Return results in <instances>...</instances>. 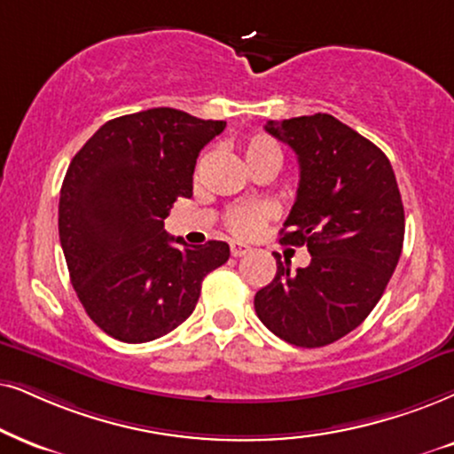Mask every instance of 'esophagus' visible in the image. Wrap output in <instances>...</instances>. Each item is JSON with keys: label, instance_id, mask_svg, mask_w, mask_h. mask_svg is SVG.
Here are the masks:
<instances>
[{"label": "esophagus", "instance_id": "1", "mask_svg": "<svg viewBox=\"0 0 454 454\" xmlns=\"http://www.w3.org/2000/svg\"><path fill=\"white\" fill-rule=\"evenodd\" d=\"M251 251V247L249 245H243V243H232L231 245V254H232V257H243V255H247Z\"/></svg>", "mask_w": 454, "mask_h": 454}]
</instances>
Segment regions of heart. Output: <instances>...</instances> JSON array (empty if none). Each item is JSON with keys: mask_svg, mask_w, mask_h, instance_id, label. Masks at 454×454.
<instances>
[{"mask_svg": "<svg viewBox=\"0 0 454 454\" xmlns=\"http://www.w3.org/2000/svg\"><path fill=\"white\" fill-rule=\"evenodd\" d=\"M243 154H245L247 165H249L251 169L257 168V165L263 163V160H268L272 157L280 159L278 146L274 145L270 137L262 136V134L251 136L249 140L245 142ZM270 217H272V209H270L268 205L251 203V205H237V207L228 209L223 222H226V228L234 234V237L251 239V237H255V234L260 232L263 226H266V222L270 220Z\"/></svg>", "mask_w": 454, "mask_h": 454, "instance_id": "obj_1", "label": "heart"}]
</instances>
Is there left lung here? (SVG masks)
<instances>
[{
	"instance_id": "8db88e82",
	"label": "left lung",
	"mask_w": 454,
	"mask_h": 454,
	"mask_svg": "<svg viewBox=\"0 0 454 454\" xmlns=\"http://www.w3.org/2000/svg\"><path fill=\"white\" fill-rule=\"evenodd\" d=\"M300 163L297 199L280 243L308 247L312 262L255 294V312L274 335L300 348L341 340L369 317L404 243V207L389 159L333 114L268 121Z\"/></svg>"
}]
</instances>
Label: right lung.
<instances>
[{
    "label": "right lung",
    "mask_w": 454,
    "mask_h": 454,
    "mask_svg": "<svg viewBox=\"0 0 454 454\" xmlns=\"http://www.w3.org/2000/svg\"><path fill=\"white\" fill-rule=\"evenodd\" d=\"M223 128L148 108L106 121L68 165L60 245L79 301L114 340L168 335L192 314L203 278L231 257L223 240L191 247L163 228L177 197H192L200 148Z\"/></svg>",
    "instance_id": "right-lung-1"
}]
</instances>
